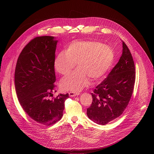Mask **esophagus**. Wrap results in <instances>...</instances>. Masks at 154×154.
Segmentation results:
<instances>
[{
	"label": "esophagus",
	"mask_w": 154,
	"mask_h": 154,
	"mask_svg": "<svg viewBox=\"0 0 154 154\" xmlns=\"http://www.w3.org/2000/svg\"><path fill=\"white\" fill-rule=\"evenodd\" d=\"M80 94L79 93H77V92H75V91H70L69 92V95L70 97H74V96H77Z\"/></svg>",
	"instance_id": "34e87169"
}]
</instances>
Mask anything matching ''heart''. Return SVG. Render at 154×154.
I'll return each mask as SVG.
<instances>
[{
    "label": "heart",
    "instance_id": "heart-1",
    "mask_svg": "<svg viewBox=\"0 0 154 154\" xmlns=\"http://www.w3.org/2000/svg\"><path fill=\"white\" fill-rule=\"evenodd\" d=\"M115 59L113 49L96 41H74L66 50L59 52L54 60L55 70L67 75L75 66L77 69L60 82L64 90L79 91L90 83L100 79L111 68Z\"/></svg>",
    "mask_w": 154,
    "mask_h": 154
}]
</instances>
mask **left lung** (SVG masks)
Masks as SVG:
<instances>
[{"label": "left lung", "instance_id": "obj_1", "mask_svg": "<svg viewBox=\"0 0 154 154\" xmlns=\"http://www.w3.org/2000/svg\"><path fill=\"white\" fill-rule=\"evenodd\" d=\"M135 71L133 57L122 42V54L118 63L91 93L93 102L87 108V116L91 120L105 125L123 113L133 93Z\"/></svg>", "mask_w": 154, "mask_h": 154}]
</instances>
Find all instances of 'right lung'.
<instances>
[{
  "label": "right lung",
  "instance_id": "right-lung-1",
  "mask_svg": "<svg viewBox=\"0 0 154 154\" xmlns=\"http://www.w3.org/2000/svg\"><path fill=\"white\" fill-rule=\"evenodd\" d=\"M58 40L39 36L29 42L20 54L15 69L14 84L19 102L33 120L51 125L60 120L69 94L49 99L55 90L54 60Z\"/></svg>",
  "mask_w": 154,
  "mask_h": 154
}]
</instances>
